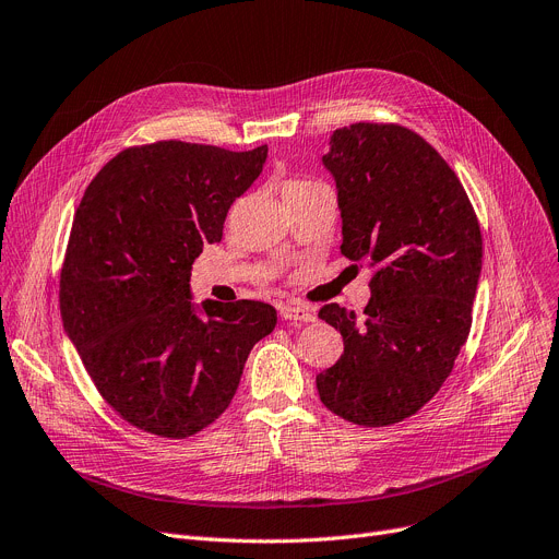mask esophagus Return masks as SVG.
<instances>
[{"label": "esophagus", "instance_id": "1", "mask_svg": "<svg viewBox=\"0 0 559 559\" xmlns=\"http://www.w3.org/2000/svg\"><path fill=\"white\" fill-rule=\"evenodd\" d=\"M280 313L284 321H290V323H311L316 321V313L302 305H282L280 307Z\"/></svg>", "mask_w": 559, "mask_h": 559}]
</instances>
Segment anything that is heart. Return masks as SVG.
Masks as SVG:
<instances>
[{
	"label": "heart",
	"mask_w": 559,
	"mask_h": 559,
	"mask_svg": "<svg viewBox=\"0 0 559 559\" xmlns=\"http://www.w3.org/2000/svg\"><path fill=\"white\" fill-rule=\"evenodd\" d=\"M307 183H313V181H300V179L298 181H288L284 189H294V186H307Z\"/></svg>",
	"instance_id": "obj_1"
}]
</instances>
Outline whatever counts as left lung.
I'll return each mask as SVG.
<instances>
[{
    "instance_id": "1",
    "label": "left lung",
    "mask_w": 559,
    "mask_h": 559,
    "mask_svg": "<svg viewBox=\"0 0 559 559\" xmlns=\"http://www.w3.org/2000/svg\"><path fill=\"white\" fill-rule=\"evenodd\" d=\"M323 166L336 181L341 252L376 265L364 321L325 305L341 359L316 378L336 416L382 428L416 414L441 389L468 338L483 271V234L462 181L401 124L336 129Z\"/></svg>"
}]
</instances>
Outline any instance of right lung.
<instances>
[{"label":"right lung","mask_w":559,"mask_h":559,"mask_svg":"<svg viewBox=\"0 0 559 559\" xmlns=\"http://www.w3.org/2000/svg\"><path fill=\"white\" fill-rule=\"evenodd\" d=\"M269 145L158 141L106 164L74 211L61 316L93 384L127 423L186 439L231 403L252 345L277 325L257 300L191 302V269L263 170Z\"/></svg>","instance_id":"obj_1"}]
</instances>
